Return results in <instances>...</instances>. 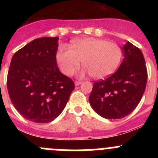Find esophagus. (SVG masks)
Wrapping results in <instances>:
<instances>
[{"label": "esophagus", "instance_id": "esophagus-1", "mask_svg": "<svg viewBox=\"0 0 158 158\" xmlns=\"http://www.w3.org/2000/svg\"><path fill=\"white\" fill-rule=\"evenodd\" d=\"M81 83H82L81 81H76V82H75V85H76V86H78V85H80Z\"/></svg>", "mask_w": 158, "mask_h": 158}]
</instances>
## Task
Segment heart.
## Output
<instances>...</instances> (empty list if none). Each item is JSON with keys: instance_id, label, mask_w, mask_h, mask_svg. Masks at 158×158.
Here are the masks:
<instances>
[{"instance_id": "heart-1", "label": "heart", "mask_w": 158, "mask_h": 158, "mask_svg": "<svg viewBox=\"0 0 158 158\" xmlns=\"http://www.w3.org/2000/svg\"><path fill=\"white\" fill-rule=\"evenodd\" d=\"M122 49L114 42L87 37L76 40L69 47L61 45L56 53V61L66 76L74 74L82 62L81 76L89 73L94 79H103L112 75L120 65Z\"/></svg>"}]
</instances>
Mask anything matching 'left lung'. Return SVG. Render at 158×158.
<instances>
[{
	"label": "left lung",
	"mask_w": 158,
	"mask_h": 158,
	"mask_svg": "<svg viewBox=\"0 0 158 158\" xmlns=\"http://www.w3.org/2000/svg\"><path fill=\"white\" fill-rule=\"evenodd\" d=\"M118 69L106 79L95 82L89 101L94 111L107 119L128 115L141 101L146 88L148 71L140 49L130 42L124 45Z\"/></svg>",
	"instance_id": "obj_1"
}]
</instances>
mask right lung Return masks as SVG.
Returning a JSON list of instances; mask_svg holds the SVG:
<instances>
[{"instance_id":"obj_1","label":"right lung","mask_w":158,"mask_h":158,"mask_svg":"<svg viewBox=\"0 0 158 158\" xmlns=\"http://www.w3.org/2000/svg\"><path fill=\"white\" fill-rule=\"evenodd\" d=\"M58 40H33L11 60L7 79L9 96L17 111L33 122L47 123L58 117L75 89L73 81L57 66Z\"/></svg>"}]
</instances>
